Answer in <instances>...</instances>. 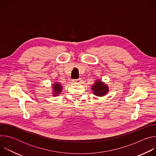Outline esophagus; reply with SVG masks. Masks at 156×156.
Here are the masks:
<instances>
[{
  "instance_id": "1",
  "label": "esophagus",
  "mask_w": 156,
  "mask_h": 156,
  "mask_svg": "<svg viewBox=\"0 0 156 156\" xmlns=\"http://www.w3.org/2000/svg\"><path fill=\"white\" fill-rule=\"evenodd\" d=\"M81 80L80 79H76V80H73L72 83H80Z\"/></svg>"
}]
</instances>
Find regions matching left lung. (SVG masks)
Returning a JSON list of instances; mask_svg holds the SVG:
<instances>
[{
	"label": "left lung",
	"instance_id": "left-lung-1",
	"mask_svg": "<svg viewBox=\"0 0 156 156\" xmlns=\"http://www.w3.org/2000/svg\"><path fill=\"white\" fill-rule=\"evenodd\" d=\"M92 91L94 95L99 97L105 96L108 92V87L101 80H97L92 86Z\"/></svg>",
	"mask_w": 156,
	"mask_h": 156
}]
</instances>
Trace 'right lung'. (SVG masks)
Returning a JSON list of instances; mask_svg holds the SVG:
<instances>
[{
    "label": "right lung",
    "instance_id": "1",
    "mask_svg": "<svg viewBox=\"0 0 156 156\" xmlns=\"http://www.w3.org/2000/svg\"><path fill=\"white\" fill-rule=\"evenodd\" d=\"M52 88H53V96H58L59 94L62 91V86L60 83L56 82L55 83L52 84Z\"/></svg>",
    "mask_w": 156,
    "mask_h": 156
}]
</instances>
